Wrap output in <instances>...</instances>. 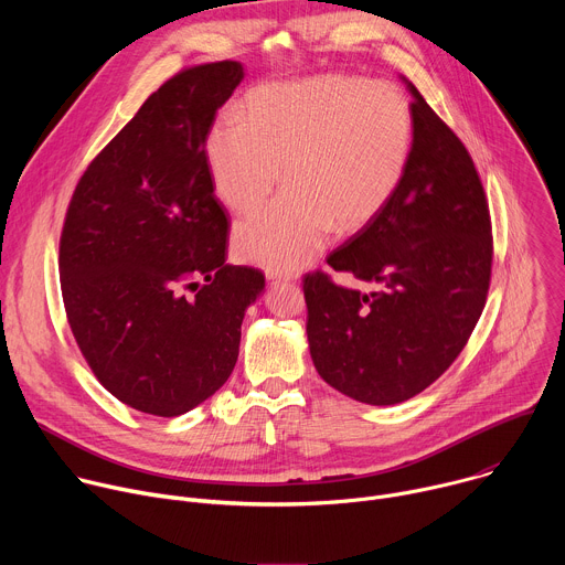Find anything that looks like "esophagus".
I'll list each match as a JSON object with an SVG mask.
<instances>
[{
    "label": "esophagus",
    "mask_w": 565,
    "mask_h": 565,
    "mask_svg": "<svg viewBox=\"0 0 565 565\" xmlns=\"http://www.w3.org/2000/svg\"><path fill=\"white\" fill-rule=\"evenodd\" d=\"M268 279H273V281H292V279H297V277H295V275H277V273H270Z\"/></svg>",
    "instance_id": "34e87169"
}]
</instances>
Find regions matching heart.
<instances>
[{
    "label": "heart",
    "mask_w": 565,
    "mask_h": 565,
    "mask_svg": "<svg viewBox=\"0 0 565 565\" xmlns=\"http://www.w3.org/2000/svg\"><path fill=\"white\" fill-rule=\"evenodd\" d=\"M414 114L393 85L329 73L250 92L241 120L218 118L205 140L216 196L238 221L232 246L241 262L270 273L306 266L329 241L366 227L405 179Z\"/></svg>",
    "instance_id": "1"
}]
</instances>
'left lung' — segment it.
<instances>
[{
	"mask_svg": "<svg viewBox=\"0 0 565 565\" xmlns=\"http://www.w3.org/2000/svg\"><path fill=\"white\" fill-rule=\"evenodd\" d=\"M405 83L414 98L405 179L388 205L327 259L373 288L338 286L321 270L303 277L317 373L377 407L418 395L451 366L486 308L492 277V221L473 160Z\"/></svg>",
	"mask_w": 565,
	"mask_h": 565,
	"instance_id": "obj_1",
	"label": "left lung"
}]
</instances>
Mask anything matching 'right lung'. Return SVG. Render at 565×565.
<instances>
[{"label":"right lung","mask_w":565,"mask_h":565,"mask_svg":"<svg viewBox=\"0 0 565 565\" xmlns=\"http://www.w3.org/2000/svg\"><path fill=\"white\" fill-rule=\"evenodd\" d=\"M241 62L183 68L153 92L75 185L62 236L68 327L125 405L181 416L230 377L264 273L225 264L227 216L205 140Z\"/></svg>","instance_id":"add662e5"}]
</instances>
